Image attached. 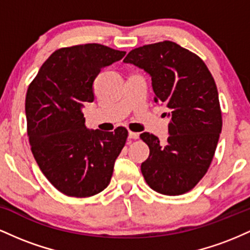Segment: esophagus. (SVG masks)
I'll use <instances>...</instances> for the list:
<instances>
[{"instance_id":"esophagus-1","label":"esophagus","mask_w":250,"mask_h":250,"mask_svg":"<svg viewBox=\"0 0 250 250\" xmlns=\"http://www.w3.org/2000/svg\"><path fill=\"white\" fill-rule=\"evenodd\" d=\"M139 136H140V135L137 133H134V131H129V139H130V140L139 139Z\"/></svg>"}]
</instances>
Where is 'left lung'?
I'll return each mask as SVG.
<instances>
[{"instance_id": "1", "label": "left lung", "mask_w": 250, "mask_h": 250, "mask_svg": "<svg viewBox=\"0 0 250 250\" xmlns=\"http://www.w3.org/2000/svg\"><path fill=\"white\" fill-rule=\"evenodd\" d=\"M151 76L154 101L170 117L165 145L153 134L140 135L149 147L141 165L146 182L169 196L191 190L209 169L222 130V114L214 77L196 54L163 41L129 51L123 60Z\"/></svg>"}]
</instances>
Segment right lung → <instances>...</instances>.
I'll use <instances>...</instances> for the list:
<instances>
[{"label":"right lung","mask_w":250,"mask_h":250,"mask_svg":"<svg viewBox=\"0 0 250 250\" xmlns=\"http://www.w3.org/2000/svg\"><path fill=\"white\" fill-rule=\"evenodd\" d=\"M125 55L99 43L61 48L48 57L28 87L31 151L43 175L67 196H94L110 182L128 130H89L82 108L94 101L93 82L102 68Z\"/></svg>","instance_id":"right-lung-1"}]
</instances>
